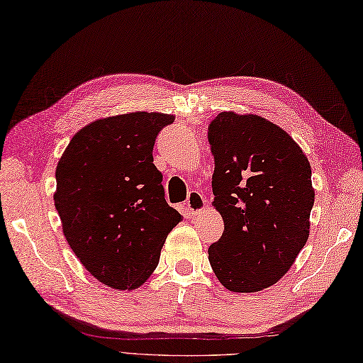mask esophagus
<instances>
[{"instance_id":"34e87169","label":"esophagus","mask_w":363,"mask_h":363,"mask_svg":"<svg viewBox=\"0 0 363 363\" xmlns=\"http://www.w3.org/2000/svg\"><path fill=\"white\" fill-rule=\"evenodd\" d=\"M184 206H186V209L191 212L192 216H197V214H201V212L205 211L206 200L199 191H191L186 203H184Z\"/></svg>"}]
</instances>
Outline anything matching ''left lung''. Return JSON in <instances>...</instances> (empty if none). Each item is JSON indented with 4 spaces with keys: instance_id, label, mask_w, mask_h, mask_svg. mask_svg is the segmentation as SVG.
<instances>
[{
    "instance_id": "obj_1",
    "label": "left lung",
    "mask_w": 363,
    "mask_h": 363,
    "mask_svg": "<svg viewBox=\"0 0 363 363\" xmlns=\"http://www.w3.org/2000/svg\"><path fill=\"white\" fill-rule=\"evenodd\" d=\"M208 129L212 205L225 222L209 263L226 289L254 293L284 277L308 240L311 164L284 129L259 115L222 112Z\"/></svg>"
}]
</instances>
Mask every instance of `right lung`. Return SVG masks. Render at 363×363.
<instances>
[{
    "label": "right lung",
    "instance_id": "add662e5",
    "mask_svg": "<svg viewBox=\"0 0 363 363\" xmlns=\"http://www.w3.org/2000/svg\"><path fill=\"white\" fill-rule=\"evenodd\" d=\"M174 115L130 112L78 130L57 166L55 208L70 248L101 284L135 289L182 216L164 200L155 138Z\"/></svg>",
    "mask_w": 363,
    "mask_h": 363
}]
</instances>
